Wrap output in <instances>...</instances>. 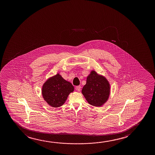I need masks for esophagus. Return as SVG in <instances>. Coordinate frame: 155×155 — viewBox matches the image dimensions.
Segmentation results:
<instances>
[{
	"mask_svg": "<svg viewBox=\"0 0 155 155\" xmlns=\"http://www.w3.org/2000/svg\"><path fill=\"white\" fill-rule=\"evenodd\" d=\"M81 87L80 86H77L76 87V89L77 91H81Z\"/></svg>",
	"mask_w": 155,
	"mask_h": 155,
	"instance_id": "esophagus-1",
	"label": "esophagus"
}]
</instances>
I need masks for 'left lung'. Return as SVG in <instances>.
Instances as JSON below:
<instances>
[{"label": "left lung", "instance_id": "obj_1", "mask_svg": "<svg viewBox=\"0 0 155 155\" xmlns=\"http://www.w3.org/2000/svg\"><path fill=\"white\" fill-rule=\"evenodd\" d=\"M81 93L89 104L100 107L108 100L110 84L105 77L92 70L87 76L86 84L84 86Z\"/></svg>", "mask_w": 155, "mask_h": 155}]
</instances>
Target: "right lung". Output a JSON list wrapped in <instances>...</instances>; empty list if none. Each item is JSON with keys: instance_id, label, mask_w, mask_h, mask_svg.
<instances>
[{"instance_id": "1", "label": "right lung", "mask_w": 155, "mask_h": 155, "mask_svg": "<svg viewBox=\"0 0 155 155\" xmlns=\"http://www.w3.org/2000/svg\"><path fill=\"white\" fill-rule=\"evenodd\" d=\"M74 87L58 73L48 79L42 88L43 98L50 106L59 107L66 102Z\"/></svg>"}]
</instances>
